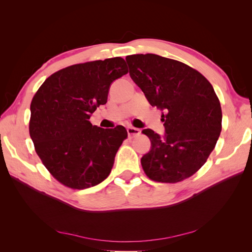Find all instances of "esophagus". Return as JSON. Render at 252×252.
<instances>
[{
  "mask_svg": "<svg viewBox=\"0 0 252 252\" xmlns=\"http://www.w3.org/2000/svg\"><path fill=\"white\" fill-rule=\"evenodd\" d=\"M127 133L130 138H133V136L139 135L141 133V130L139 128H134V127H128L127 128Z\"/></svg>",
  "mask_w": 252,
  "mask_h": 252,
  "instance_id": "obj_1",
  "label": "esophagus"
}]
</instances>
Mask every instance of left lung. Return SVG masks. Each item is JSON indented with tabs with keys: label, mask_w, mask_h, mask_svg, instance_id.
<instances>
[{
	"label": "left lung",
	"mask_w": 252,
	"mask_h": 252,
	"mask_svg": "<svg viewBox=\"0 0 252 252\" xmlns=\"http://www.w3.org/2000/svg\"><path fill=\"white\" fill-rule=\"evenodd\" d=\"M129 74L151 106L163 111L165 135L142 131L151 149L141 158L147 177L178 183L206 163L222 130V109L215 89L190 66L158 55L126 57Z\"/></svg>",
	"instance_id": "8db88e82"
}]
</instances>
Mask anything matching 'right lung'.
<instances>
[{
	"label": "right lung",
	"mask_w": 252,
	"mask_h": 252,
	"mask_svg": "<svg viewBox=\"0 0 252 252\" xmlns=\"http://www.w3.org/2000/svg\"><path fill=\"white\" fill-rule=\"evenodd\" d=\"M126 73L119 57L75 64L52 73L33 95L30 138L43 165L64 186L85 189L109 175L127 130L93 126L89 119L107 102L110 84Z\"/></svg>",
	"instance_id": "obj_1"
}]
</instances>
